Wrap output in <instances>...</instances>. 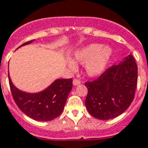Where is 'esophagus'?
<instances>
[{"label": "esophagus", "instance_id": "obj_1", "mask_svg": "<svg viewBox=\"0 0 148 148\" xmlns=\"http://www.w3.org/2000/svg\"><path fill=\"white\" fill-rule=\"evenodd\" d=\"M80 84H81V81H80V80H78V79H74V81H73V84H74V86L78 85Z\"/></svg>", "mask_w": 148, "mask_h": 148}]
</instances>
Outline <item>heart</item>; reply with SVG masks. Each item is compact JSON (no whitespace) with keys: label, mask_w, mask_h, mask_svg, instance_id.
Segmentation results:
<instances>
[{"label":"heart","mask_w":148,"mask_h":148,"mask_svg":"<svg viewBox=\"0 0 148 148\" xmlns=\"http://www.w3.org/2000/svg\"><path fill=\"white\" fill-rule=\"evenodd\" d=\"M113 51L109 46L101 44H90L75 51L74 61L84 64V69L88 76L97 77L103 74L112 57ZM67 65L71 71L76 69V65L69 60Z\"/></svg>","instance_id":"obj_1"}]
</instances>
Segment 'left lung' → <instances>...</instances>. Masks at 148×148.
<instances>
[{"label":"left lung","instance_id":"left-lung-1","mask_svg":"<svg viewBox=\"0 0 148 148\" xmlns=\"http://www.w3.org/2000/svg\"><path fill=\"white\" fill-rule=\"evenodd\" d=\"M138 83V66L131 54L119 64L108 68L98 78L86 82L88 112L100 120L119 116L129 108L134 97Z\"/></svg>","mask_w":148,"mask_h":148}]
</instances>
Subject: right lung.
I'll list each match as a JSON object with an SVG mask.
<instances>
[{
  "label": "right lung",
  "instance_id": "add662e5",
  "mask_svg": "<svg viewBox=\"0 0 148 148\" xmlns=\"http://www.w3.org/2000/svg\"><path fill=\"white\" fill-rule=\"evenodd\" d=\"M33 41H27L20 47ZM8 79L13 98L20 110L29 117L39 121H49L58 117L62 113L72 89V79H57L45 90L31 94L17 89L9 74Z\"/></svg>",
  "mask_w": 148,
  "mask_h": 148
}]
</instances>
